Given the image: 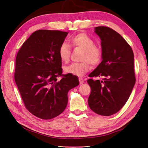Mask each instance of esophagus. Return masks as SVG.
I'll return each instance as SVG.
<instances>
[{
    "mask_svg": "<svg viewBox=\"0 0 148 148\" xmlns=\"http://www.w3.org/2000/svg\"><path fill=\"white\" fill-rule=\"evenodd\" d=\"M79 82L80 84H82L84 83V79L82 78H79Z\"/></svg>",
    "mask_w": 148,
    "mask_h": 148,
    "instance_id": "34e87169",
    "label": "esophagus"
}]
</instances>
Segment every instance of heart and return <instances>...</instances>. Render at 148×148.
<instances>
[{
  "mask_svg": "<svg viewBox=\"0 0 148 148\" xmlns=\"http://www.w3.org/2000/svg\"><path fill=\"white\" fill-rule=\"evenodd\" d=\"M70 44L74 47H79L83 50L82 60L80 63L72 64L64 67L66 73L78 77H82L90 69L89 63L93 66L99 65L102 59V51L95 46V42L84 33H79L70 38ZM59 58L63 62H68L70 56V47L68 44L62 42L58 50Z\"/></svg>",
  "mask_w": 148,
  "mask_h": 148,
  "instance_id": "obj_1",
  "label": "heart"
}]
</instances>
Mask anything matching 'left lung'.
<instances>
[{"label":"left lung","mask_w":148,"mask_h":148,"mask_svg":"<svg viewBox=\"0 0 148 148\" xmlns=\"http://www.w3.org/2000/svg\"><path fill=\"white\" fill-rule=\"evenodd\" d=\"M101 40L102 62L89 75L91 87L88 105L97 114L109 116L122 108L135 84L134 54L123 37L106 26L95 28ZM104 77V81L92 77Z\"/></svg>","instance_id":"obj_1"}]
</instances>
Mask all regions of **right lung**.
<instances>
[{"instance_id": "add662e5", "label": "right lung", "mask_w": 148, "mask_h": 148, "mask_svg": "<svg viewBox=\"0 0 148 148\" xmlns=\"http://www.w3.org/2000/svg\"><path fill=\"white\" fill-rule=\"evenodd\" d=\"M67 34L58 30L36 31L17 53L16 84L26 108L41 119H51L63 112L69 91L79 84L76 76L62 74L58 50ZM59 76L62 78L57 81Z\"/></svg>"}]
</instances>
